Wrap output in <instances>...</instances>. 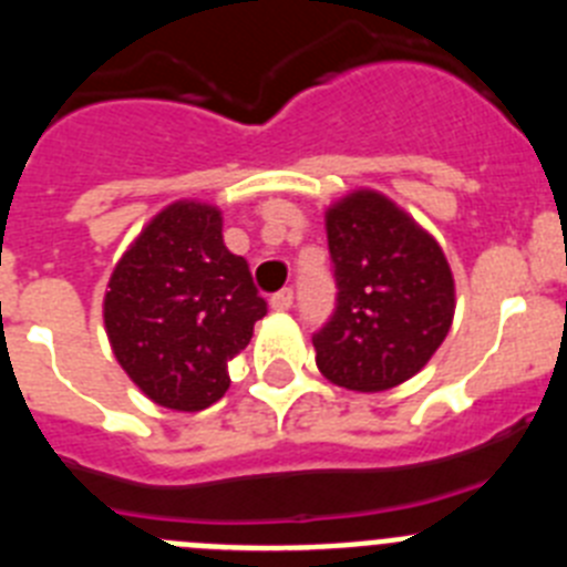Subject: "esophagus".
I'll use <instances>...</instances> for the list:
<instances>
[{"mask_svg":"<svg viewBox=\"0 0 567 567\" xmlns=\"http://www.w3.org/2000/svg\"><path fill=\"white\" fill-rule=\"evenodd\" d=\"M292 300H295L292 289H280V292H275L272 298H269V307H272L275 312H287V309L292 307Z\"/></svg>","mask_w":567,"mask_h":567,"instance_id":"obj_1","label":"esophagus"}]
</instances>
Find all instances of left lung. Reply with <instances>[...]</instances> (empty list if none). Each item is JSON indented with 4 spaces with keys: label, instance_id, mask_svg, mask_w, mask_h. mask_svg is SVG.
<instances>
[{
    "label": "left lung",
    "instance_id": "left-lung-1",
    "mask_svg": "<svg viewBox=\"0 0 567 567\" xmlns=\"http://www.w3.org/2000/svg\"><path fill=\"white\" fill-rule=\"evenodd\" d=\"M323 218L338 309L315 334V363L349 392L394 389L432 360L452 329V267L437 238L378 189L346 193Z\"/></svg>",
    "mask_w": 567,
    "mask_h": 567
}]
</instances>
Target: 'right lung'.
I'll return each instance as SVG.
<instances>
[{"label": "right lung", "mask_w": 567, "mask_h": 567, "mask_svg": "<svg viewBox=\"0 0 567 567\" xmlns=\"http://www.w3.org/2000/svg\"><path fill=\"white\" fill-rule=\"evenodd\" d=\"M110 349L144 398L202 412L229 389L267 300L247 260L224 247L215 204L178 198L155 213L115 264L102 303Z\"/></svg>", "instance_id": "add662e5"}]
</instances>
